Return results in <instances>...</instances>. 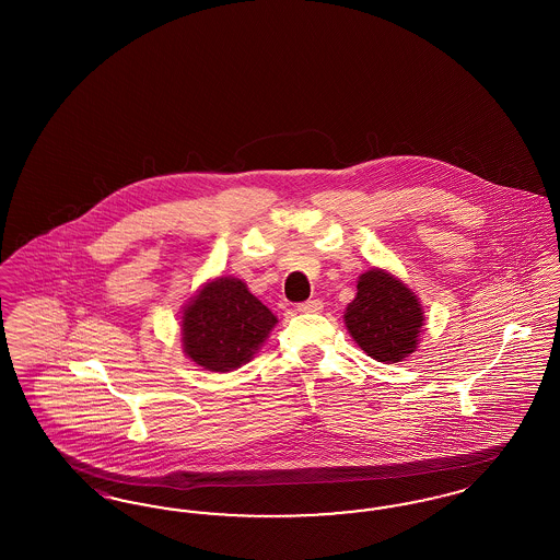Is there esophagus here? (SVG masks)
I'll use <instances>...</instances> for the list:
<instances>
[{
  "label": "esophagus",
  "instance_id": "obj_1",
  "mask_svg": "<svg viewBox=\"0 0 560 560\" xmlns=\"http://www.w3.org/2000/svg\"><path fill=\"white\" fill-rule=\"evenodd\" d=\"M300 313H320L323 311V302L320 300H306L298 304Z\"/></svg>",
  "mask_w": 560,
  "mask_h": 560
}]
</instances>
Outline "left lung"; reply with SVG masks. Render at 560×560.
<instances>
[{"label":"left lung","mask_w":560,"mask_h":560,"mask_svg":"<svg viewBox=\"0 0 560 560\" xmlns=\"http://www.w3.org/2000/svg\"><path fill=\"white\" fill-rule=\"evenodd\" d=\"M345 323L368 357L380 363H399L418 348L424 311L418 295L400 279L372 268L359 277Z\"/></svg>","instance_id":"8db88e82"}]
</instances>
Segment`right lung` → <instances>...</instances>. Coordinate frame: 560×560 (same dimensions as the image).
Instances as JSON below:
<instances>
[{
    "label": "right lung",
    "instance_id": "right-lung-1",
    "mask_svg": "<svg viewBox=\"0 0 560 560\" xmlns=\"http://www.w3.org/2000/svg\"><path fill=\"white\" fill-rule=\"evenodd\" d=\"M277 317L235 277L206 283L183 313V350L208 372H233L254 359Z\"/></svg>",
    "mask_w": 560,
    "mask_h": 560
}]
</instances>
